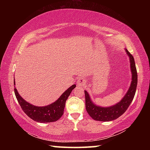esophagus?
<instances>
[{
	"mask_svg": "<svg viewBox=\"0 0 150 150\" xmlns=\"http://www.w3.org/2000/svg\"><path fill=\"white\" fill-rule=\"evenodd\" d=\"M77 85L79 87H83L85 85V81L83 79H80L77 82Z\"/></svg>",
	"mask_w": 150,
	"mask_h": 150,
	"instance_id": "34e87169",
	"label": "esophagus"
}]
</instances>
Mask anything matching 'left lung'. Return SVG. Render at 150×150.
I'll use <instances>...</instances> for the list:
<instances>
[{
    "mask_svg": "<svg viewBox=\"0 0 150 150\" xmlns=\"http://www.w3.org/2000/svg\"><path fill=\"white\" fill-rule=\"evenodd\" d=\"M126 53L129 57L130 63L132 81L130 87L126 95L118 103L108 107L96 105L91 99L87 91H85L86 110L91 117L95 120L107 122L117 119L125 112L133 100L138 83V74L133 56L127 50H126Z\"/></svg>",
    "mask_w": 150,
    "mask_h": 150,
    "instance_id": "8db88e82",
    "label": "left lung"
}]
</instances>
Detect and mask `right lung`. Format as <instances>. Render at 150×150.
Listing matches in <instances>:
<instances>
[{
    "label": "right lung",
    "mask_w": 150,
    "mask_h": 150,
    "mask_svg": "<svg viewBox=\"0 0 150 150\" xmlns=\"http://www.w3.org/2000/svg\"><path fill=\"white\" fill-rule=\"evenodd\" d=\"M14 85H15V81ZM75 87V85L71 86L54 103L44 106H34L27 102L20 95L16 88H14V93L19 105L28 117L38 122L47 123L57 121L61 118L64 111L66 100Z\"/></svg>",
    "instance_id": "add662e5"
}]
</instances>
